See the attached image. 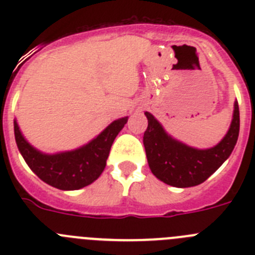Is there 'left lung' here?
I'll return each instance as SVG.
<instances>
[{
  "instance_id": "1",
  "label": "left lung",
  "mask_w": 255,
  "mask_h": 255,
  "mask_svg": "<svg viewBox=\"0 0 255 255\" xmlns=\"http://www.w3.org/2000/svg\"><path fill=\"white\" fill-rule=\"evenodd\" d=\"M143 143L148 164L157 179L175 188H190L206 181L230 157L240 129L239 105H234L233 121L225 138L209 149H197L173 139L149 112Z\"/></svg>"
}]
</instances>
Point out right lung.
I'll use <instances>...</instances> for the list:
<instances>
[{
  "mask_svg": "<svg viewBox=\"0 0 255 255\" xmlns=\"http://www.w3.org/2000/svg\"><path fill=\"white\" fill-rule=\"evenodd\" d=\"M126 123L128 117L115 120L83 147L56 154H46L30 145L22 136L16 120L13 121V131L22 158L42 181L60 190H78L101 176L112 143Z\"/></svg>",
  "mask_w": 255,
  "mask_h": 255,
  "instance_id": "obj_1",
  "label": "right lung"
}]
</instances>
